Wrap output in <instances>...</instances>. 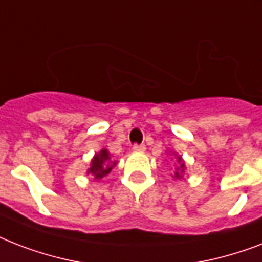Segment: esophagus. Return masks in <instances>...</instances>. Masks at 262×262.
<instances>
[{
    "label": "esophagus",
    "instance_id": "esophagus-1",
    "mask_svg": "<svg viewBox=\"0 0 262 262\" xmlns=\"http://www.w3.org/2000/svg\"><path fill=\"white\" fill-rule=\"evenodd\" d=\"M132 149L135 152H143L145 151V145H144V144H135V145L132 147Z\"/></svg>",
    "mask_w": 262,
    "mask_h": 262
}]
</instances>
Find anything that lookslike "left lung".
<instances>
[{
  "label": "left lung",
  "instance_id": "8db88e82",
  "mask_svg": "<svg viewBox=\"0 0 262 262\" xmlns=\"http://www.w3.org/2000/svg\"><path fill=\"white\" fill-rule=\"evenodd\" d=\"M177 155V154H175ZM177 160H178V166L175 167V172H174V178H182V174L185 171V162L181 156L177 155Z\"/></svg>",
  "mask_w": 262,
  "mask_h": 262
}]
</instances>
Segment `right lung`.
Segmentation results:
<instances>
[{"mask_svg": "<svg viewBox=\"0 0 262 262\" xmlns=\"http://www.w3.org/2000/svg\"><path fill=\"white\" fill-rule=\"evenodd\" d=\"M117 162H111L110 154L107 149H102L98 154H95V156L91 160V166L87 170V174H91L94 177L95 181H100L103 177H106L107 174H110Z\"/></svg>", "mask_w": 262, "mask_h": 262, "instance_id": "1", "label": "right lung"}]
</instances>
